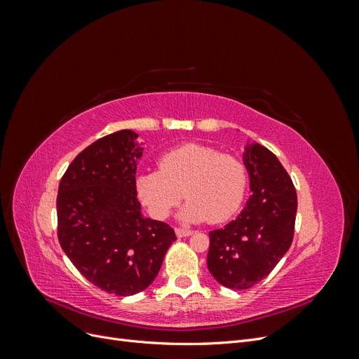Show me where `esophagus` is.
Instances as JSON below:
<instances>
[{
    "label": "esophagus",
    "mask_w": 359,
    "mask_h": 359,
    "mask_svg": "<svg viewBox=\"0 0 359 359\" xmlns=\"http://www.w3.org/2000/svg\"><path fill=\"white\" fill-rule=\"evenodd\" d=\"M175 233L178 238H182V236H190L193 233V231L189 229V227H177Z\"/></svg>",
    "instance_id": "34e87169"
}]
</instances>
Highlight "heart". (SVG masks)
I'll return each instance as SVG.
<instances>
[{
  "instance_id": "b5f03b06",
  "label": "heart",
  "mask_w": 359,
  "mask_h": 359,
  "mask_svg": "<svg viewBox=\"0 0 359 359\" xmlns=\"http://www.w3.org/2000/svg\"><path fill=\"white\" fill-rule=\"evenodd\" d=\"M136 193L149 214L166 219L184 194L178 217L184 222L223 223L240 210L247 190L244 163L199 144L170 149L158 160V170L136 177Z\"/></svg>"
}]
</instances>
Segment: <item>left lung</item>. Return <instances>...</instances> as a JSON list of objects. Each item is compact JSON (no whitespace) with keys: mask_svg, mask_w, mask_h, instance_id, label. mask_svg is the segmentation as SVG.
Instances as JSON below:
<instances>
[{"mask_svg":"<svg viewBox=\"0 0 359 359\" xmlns=\"http://www.w3.org/2000/svg\"><path fill=\"white\" fill-rule=\"evenodd\" d=\"M243 163L252 196L235 220L210 232L206 257L212 277L231 289L255 286L286 255L298 205L290 177L268 148L247 140Z\"/></svg>","mask_w":359,"mask_h":359,"instance_id":"1","label":"left lung"}]
</instances>
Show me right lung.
I'll list each match as a JSON object with an SVG mask.
<instances>
[{"label":"right lung","instance_id":"obj_1","mask_svg":"<svg viewBox=\"0 0 359 359\" xmlns=\"http://www.w3.org/2000/svg\"><path fill=\"white\" fill-rule=\"evenodd\" d=\"M144 148L139 133L119 130L76 156L60 182L58 240L93 285L127 297L157 277L175 232L142 214L136 168Z\"/></svg>","mask_w":359,"mask_h":359}]
</instances>
